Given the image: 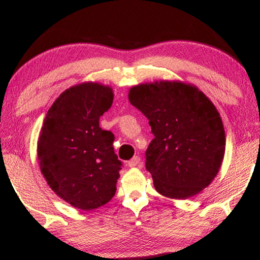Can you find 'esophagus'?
Returning a JSON list of instances; mask_svg holds the SVG:
<instances>
[{
	"instance_id": "obj_1",
	"label": "esophagus",
	"mask_w": 260,
	"mask_h": 260,
	"mask_svg": "<svg viewBox=\"0 0 260 260\" xmlns=\"http://www.w3.org/2000/svg\"><path fill=\"white\" fill-rule=\"evenodd\" d=\"M141 165L142 162H141L140 156H134V157L127 162V166L131 167V168H133V167H141Z\"/></svg>"
}]
</instances>
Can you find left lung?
Segmentation results:
<instances>
[{"instance_id": "1", "label": "left lung", "mask_w": 260, "mask_h": 260, "mask_svg": "<svg viewBox=\"0 0 260 260\" xmlns=\"http://www.w3.org/2000/svg\"><path fill=\"white\" fill-rule=\"evenodd\" d=\"M129 101L149 119L154 140L145 151V168L155 189L187 199L212 182L225 154V130L212 102L195 86L177 81L142 84Z\"/></svg>"}]
</instances>
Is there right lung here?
Instances as JSON below:
<instances>
[{
    "label": "right lung",
    "mask_w": 260,
    "mask_h": 260,
    "mask_svg": "<svg viewBox=\"0 0 260 260\" xmlns=\"http://www.w3.org/2000/svg\"><path fill=\"white\" fill-rule=\"evenodd\" d=\"M112 102L108 86L71 87L53 103L39 137V165L49 187L84 211L105 205L117 189L123 163L113 148L115 135L99 126Z\"/></svg>",
    "instance_id": "obj_1"
}]
</instances>
